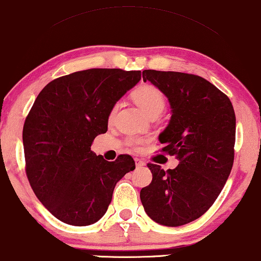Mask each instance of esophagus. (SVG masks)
<instances>
[{
  "label": "esophagus",
  "mask_w": 261,
  "mask_h": 261,
  "mask_svg": "<svg viewBox=\"0 0 261 261\" xmlns=\"http://www.w3.org/2000/svg\"><path fill=\"white\" fill-rule=\"evenodd\" d=\"M135 163H136V167H143L146 165V163L142 161L141 159H135Z\"/></svg>",
  "instance_id": "obj_1"
}]
</instances>
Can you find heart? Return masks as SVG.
<instances>
[{
  "label": "heart",
  "instance_id": "obj_1",
  "mask_svg": "<svg viewBox=\"0 0 261 261\" xmlns=\"http://www.w3.org/2000/svg\"><path fill=\"white\" fill-rule=\"evenodd\" d=\"M134 98L136 103L144 111V113L147 115L160 114L165 110V106H166V98H165L163 91L151 84L141 85L135 91ZM115 112H117V106L112 108L110 113V120L113 119ZM143 143L144 141L142 138H133V140L128 141V146L135 148V149L141 148L143 146Z\"/></svg>",
  "mask_w": 261,
  "mask_h": 261
}]
</instances>
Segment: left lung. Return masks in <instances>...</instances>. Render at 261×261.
Listing matches in <instances>:
<instances>
[{
    "mask_svg": "<svg viewBox=\"0 0 261 261\" xmlns=\"http://www.w3.org/2000/svg\"><path fill=\"white\" fill-rule=\"evenodd\" d=\"M142 75L169 98L172 115L159 141L179 164L167 171L148 164L153 179L140 197L154 222L180 226L206 213L225 186L235 154V112L230 98L199 75L155 70Z\"/></svg>",
    "mask_w": 261,
    "mask_h": 261,
    "instance_id": "1",
    "label": "left lung"
}]
</instances>
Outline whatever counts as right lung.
I'll return each mask as SVG.
<instances>
[{
	"label": "right lung",
	"instance_id": "right-lung-1",
	"mask_svg": "<svg viewBox=\"0 0 261 261\" xmlns=\"http://www.w3.org/2000/svg\"><path fill=\"white\" fill-rule=\"evenodd\" d=\"M141 79V71L90 68L62 75L39 92L25 119L26 176L55 218L87 226L105 216L115 184L135 161L121 154L105 160L90 149L105 134L117 101Z\"/></svg>",
	"mask_w": 261,
	"mask_h": 261
}]
</instances>
